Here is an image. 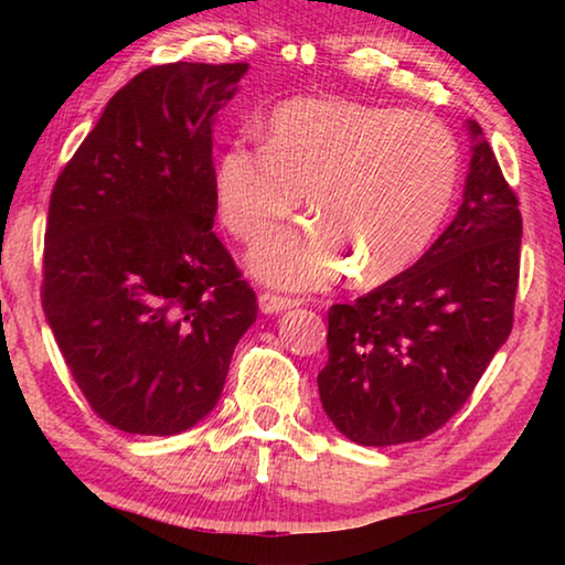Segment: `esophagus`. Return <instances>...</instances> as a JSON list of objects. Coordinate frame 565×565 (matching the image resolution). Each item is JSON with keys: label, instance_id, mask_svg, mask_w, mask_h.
<instances>
[{"label": "esophagus", "instance_id": "esophagus-1", "mask_svg": "<svg viewBox=\"0 0 565 565\" xmlns=\"http://www.w3.org/2000/svg\"><path fill=\"white\" fill-rule=\"evenodd\" d=\"M299 299H291V296H279V294H269L264 291L259 294V309L264 313H281L286 309H294V306H299Z\"/></svg>", "mask_w": 565, "mask_h": 565}]
</instances>
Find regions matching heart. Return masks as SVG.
<instances>
[{
  "label": "heart",
  "mask_w": 565,
  "mask_h": 565,
  "mask_svg": "<svg viewBox=\"0 0 565 565\" xmlns=\"http://www.w3.org/2000/svg\"><path fill=\"white\" fill-rule=\"evenodd\" d=\"M458 184V149L441 121L349 99H296L274 111L262 149L242 141L216 159L222 222L256 238L303 202L313 218L264 236L248 269L309 291L353 266L374 284L408 269L441 228Z\"/></svg>",
  "instance_id": "obj_1"
}]
</instances>
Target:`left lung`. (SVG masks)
Returning <instances> with one entry per match:
<instances>
[{"label": "left lung", "instance_id": "8db88e82", "mask_svg": "<svg viewBox=\"0 0 565 565\" xmlns=\"http://www.w3.org/2000/svg\"><path fill=\"white\" fill-rule=\"evenodd\" d=\"M463 202L420 259L353 303L329 309L319 374L331 424L361 446L418 441L461 408L513 327L521 212L468 119Z\"/></svg>", "mask_w": 565, "mask_h": 565}]
</instances>
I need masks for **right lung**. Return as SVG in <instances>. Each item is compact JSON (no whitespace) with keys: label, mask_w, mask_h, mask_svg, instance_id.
<instances>
[{"label":"right lung","mask_w":565,"mask_h":565,"mask_svg":"<svg viewBox=\"0 0 565 565\" xmlns=\"http://www.w3.org/2000/svg\"><path fill=\"white\" fill-rule=\"evenodd\" d=\"M248 64L151 66L121 87L56 179L46 323L92 408L174 436L212 414L256 296L212 232L214 121Z\"/></svg>","instance_id":"1"}]
</instances>
